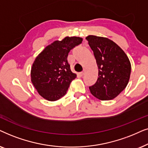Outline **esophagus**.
Instances as JSON below:
<instances>
[{
  "label": "esophagus",
  "mask_w": 148,
  "mask_h": 148,
  "mask_svg": "<svg viewBox=\"0 0 148 148\" xmlns=\"http://www.w3.org/2000/svg\"><path fill=\"white\" fill-rule=\"evenodd\" d=\"M84 73H85V72H84V70H83V71H82V72H81L80 73V76H83L84 74Z\"/></svg>",
  "instance_id": "34e87169"
}]
</instances>
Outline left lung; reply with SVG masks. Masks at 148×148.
Listing matches in <instances>:
<instances>
[{
	"mask_svg": "<svg viewBox=\"0 0 148 148\" xmlns=\"http://www.w3.org/2000/svg\"><path fill=\"white\" fill-rule=\"evenodd\" d=\"M93 51L98 66L97 82L89 89L100 100H111L127 86L131 66L124 51L113 41L104 37L89 35L86 37Z\"/></svg>",
	"mask_w": 148,
	"mask_h": 148,
	"instance_id": "left-lung-1",
	"label": "left lung"
}]
</instances>
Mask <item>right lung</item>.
<instances>
[{
    "mask_svg": "<svg viewBox=\"0 0 148 148\" xmlns=\"http://www.w3.org/2000/svg\"><path fill=\"white\" fill-rule=\"evenodd\" d=\"M80 37L56 40L36 57L31 69V80L40 95L48 101H56L66 95L76 74L70 70L68 56L71 49L81 44Z\"/></svg>",
    "mask_w": 148,
    "mask_h": 148,
    "instance_id": "right-lung-1",
    "label": "right lung"
}]
</instances>
